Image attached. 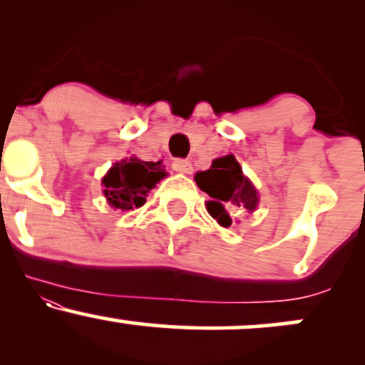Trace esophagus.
<instances>
[{
  "instance_id": "1",
  "label": "esophagus",
  "mask_w": 365,
  "mask_h": 365,
  "mask_svg": "<svg viewBox=\"0 0 365 365\" xmlns=\"http://www.w3.org/2000/svg\"><path fill=\"white\" fill-rule=\"evenodd\" d=\"M171 168L177 171V173L190 175L192 173V163L187 161V159H175L173 165H171Z\"/></svg>"
}]
</instances>
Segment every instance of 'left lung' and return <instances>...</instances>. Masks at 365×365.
Returning a JSON list of instances; mask_svg holds the SVG:
<instances>
[{"instance_id":"obj_1","label":"left lung","mask_w":365,"mask_h":365,"mask_svg":"<svg viewBox=\"0 0 365 365\" xmlns=\"http://www.w3.org/2000/svg\"><path fill=\"white\" fill-rule=\"evenodd\" d=\"M195 183L212 199L207 200V212L225 228L232 225L230 207L254 212L259 204L257 190L242 173V166L233 154L217 158L212 161L211 168L199 171L195 175Z\"/></svg>"}]
</instances>
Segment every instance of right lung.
Segmentation results:
<instances>
[{
    "instance_id": "obj_1",
    "label": "right lung",
    "mask_w": 365,
    "mask_h": 365,
    "mask_svg": "<svg viewBox=\"0 0 365 365\" xmlns=\"http://www.w3.org/2000/svg\"><path fill=\"white\" fill-rule=\"evenodd\" d=\"M159 165L161 161L149 163L137 158L115 163L103 178V194L108 204L120 211L144 206L148 192L166 177V171Z\"/></svg>"
}]
</instances>
